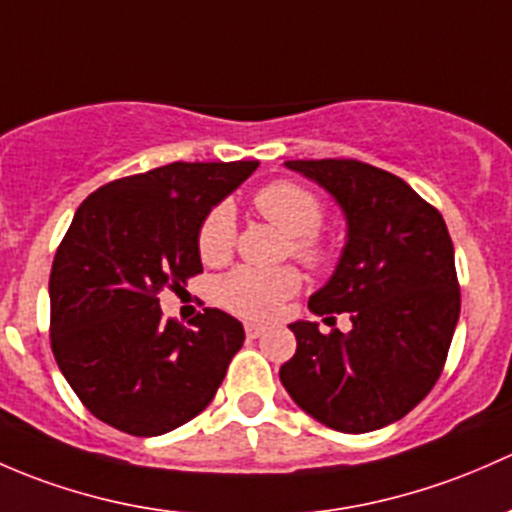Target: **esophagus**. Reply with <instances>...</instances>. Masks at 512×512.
Wrapping results in <instances>:
<instances>
[{"instance_id": "obj_1", "label": "esophagus", "mask_w": 512, "mask_h": 512, "mask_svg": "<svg viewBox=\"0 0 512 512\" xmlns=\"http://www.w3.org/2000/svg\"><path fill=\"white\" fill-rule=\"evenodd\" d=\"M244 330H246V337L256 340V337L263 335V330H266V328H263V325H258V323H246Z\"/></svg>"}]
</instances>
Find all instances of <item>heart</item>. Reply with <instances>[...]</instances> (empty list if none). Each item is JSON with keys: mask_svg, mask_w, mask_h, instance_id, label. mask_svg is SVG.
Listing matches in <instances>:
<instances>
[{"mask_svg": "<svg viewBox=\"0 0 512 512\" xmlns=\"http://www.w3.org/2000/svg\"><path fill=\"white\" fill-rule=\"evenodd\" d=\"M254 204L271 224L291 236V254L308 268H328L335 251L320 236L325 207L315 192L291 179H278L256 192ZM236 217L229 204H217L199 224L197 249L204 263H224L234 251ZM300 276L291 266L251 268L241 266L217 283V300L226 310L244 318H268L278 305L298 293Z\"/></svg>", "mask_w": 512, "mask_h": 512, "instance_id": "b5f03b06", "label": "heart"}]
</instances>
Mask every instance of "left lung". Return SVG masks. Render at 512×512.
Here are the masks:
<instances>
[{"mask_svg": "<svg viewBox=\"0 0 512 512\" xmlns=\"http://www.w3.org/2000/svg\"><path fill=\"white\" fill-rule=\"evenodd\" d=\"M286 167L315 179L345 212L340 263L308 308L350 313L352 330L323 335L318 323L298 320L291 325L298 347L278 374L320 424L342 434L382 429L412 412L444 370L461 313L449 229L404 179L367 162Z\"/></svg>", "mask_w": 512, "mask_h": 512, "instance_id": "8db88e82", "label": "left lung"}]
</instances>
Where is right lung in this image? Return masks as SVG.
I'll return each mask as SVG.
<instances>
[{
  "mask_svg": "<svg viewBox=\"0 0 512 512\" xmlns=\"http://www.w3.org/2000/svg\"><path fill=\"white\" fill-rule=\"evenodd\" d=\"M256 167L172 162L103 184L76 209L51 266V350L96 419L160 436L214 399L244 325L204 308L187 328L162 318L157 295L202 273L199 224Z\"/></svg>",
  "mask_w": 512,
  "mask_h": 512,
  "instance_id": "add662e5",
  "label": "right lung"
}]
</instances>
